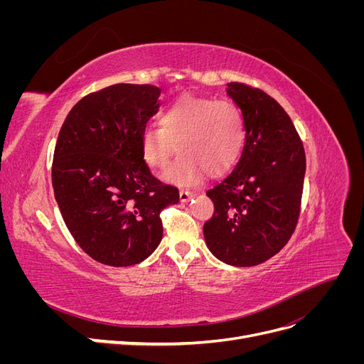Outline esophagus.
I'll list each match as a JSON object with an SVG mask.
<instances>
[{
	"instance_id": "esophagus-1",
	"label": "esophagus",
	"mask_w": 364,
	"mask_h": 364,
	"mask_svg": "<svg viewBox=\"0 0 364 364\" xmlns=\"http://www.w3.org/2000/svg\"><path fill=\"white\" fill-rule=\"evenodd\" d=\"M196 194L193 191H186V190H181L179 197H181V202H188L190 199H193Z\"/></svg>"
}]
</instances>
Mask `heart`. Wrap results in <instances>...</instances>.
<instances>
[{
  "instance_id": "obj_1",
  "label": "heart",
  "mask_w": 364,
  "mask_h": 364,
  "mask_svg": "<svg viewBox=\"0 0 364 364\" xmlns=\"http://www.w3.org/2000/svg\"><path fill=\"white\" fill-rule=\"evenodd\" d=\"M246 141L241 109L230 100L182 95L164 109L161 129L141 135V158L150 170L162 171L174 155L165 179L176 185H196L206 173L222 176L237 164Z\"/></svg>"
}]
</instances>
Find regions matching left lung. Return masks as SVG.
Instances as JSON below:
<instances>
[{
  "label": "left lung",
  "mask_w": 364,
  "mask_h": 364,
  "mask_svg": "<svg viewBox=\"0 0 364 364\" xmlns=\"http://www.w3.org/2000/svg\"><path fill=\"white\" fill-rule=\"evenodd\" d=\"M241 109L246 142L234 171L206 191L214 203L206 246L230 266L267 261L289 243L301 215L305 151L282 106L246 83H228Z\"/></svg>",
  "instance_id": "1"
}]
</instances>
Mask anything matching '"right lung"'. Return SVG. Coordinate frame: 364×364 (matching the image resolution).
Instances as JSON below:
<instances>
[{
  "label": "right lung",
  "mask_w": 364,
  "mask_h": 364,
  "mask_svg": "<svg viewBox=\"0 0 364 364\" xmlns=\"http://www.w3.org/2000/svg\"><path fill=\"white\" fill-rule=\"evenodd\" d=\"M161 90L117 83L71 109L54 147L51 179L63 222L92 259L127 267L162 240L161 211L179 202L142 162L139 141Z\"/></svg>",
  "instance_id": "obj_1"
}]
</instances>
